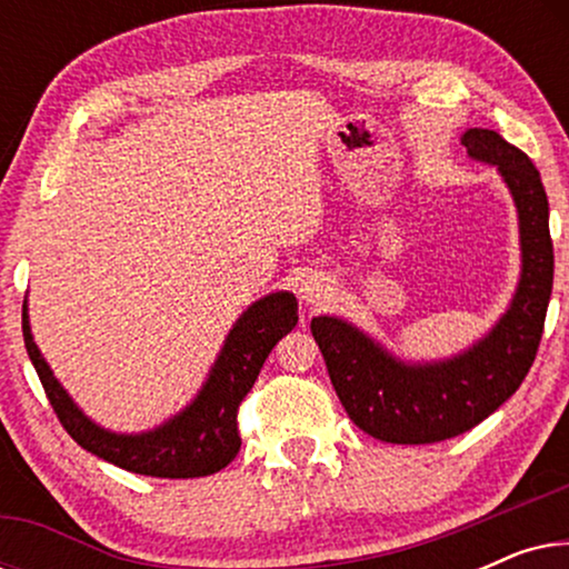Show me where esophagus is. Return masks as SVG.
<instances>
[{"mask_svg":"<svg viewBox=\"0 0 569 569\" xmlns=\"http://www.w3.org/2000/svg\"><path fill=\"white\" fill-rule=\"evenodd\" d=\"M300 300H306L308 306H323V302L331 300L333 295V284L329 277L318 274V271H313V274H308L306 279L300 282Z\"/></svg>","mask_w":569,"mask_h":569,"instance_id":"obj_1","label":"esophagus"}]
</instances>
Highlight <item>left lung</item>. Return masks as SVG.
<instances>
[{"label": "left lung", "mask_w": 569, "mask_h": 569, "mask_svg": "<svg viewBox=\"0 0 569 569\" xmlns=\"http://www.w3.org/2000/svg\"><path fill=\"white\" fill-rule=\"evenodd\" d=\"M471 158L492 162L516 199L523 274L508 313L492 333L448 362L403 365L355 326L318 316L310 321L341 407L362 432L396 446L456 438L500 409L531 370L555 279L549 201L528 154L489 129H469Z\"/></svg>", "instance_id": "8db88e82"}]
</instances>
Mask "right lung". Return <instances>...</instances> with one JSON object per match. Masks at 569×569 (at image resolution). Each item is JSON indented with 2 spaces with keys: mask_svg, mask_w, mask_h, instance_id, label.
<instances>
[{
  "mask_svg": "<svg viewBox=\"0 0 569 569\" xmlns=\"http://www.w3.org/2000/svg\"><path fill=\"white\" fill-rule=\"evenodd\" d=\"M298 323V300L290 292H274L253 302L232 326L212 376L197 401L158 430L144 435H116L92 425L69 399L49 365L38 352L28 326V308L22 302V339L30 362L41 378L59 422L77 446L103 461L131 473L160 479L209 477L224 469L240 450L238 409L251 391L271 349Z\"/></svg>",
  "mask_w": 569,
  "mask_h": 569,
  "instance_id": "add662e5",
  "label": "right lung"
}]
</instances>
